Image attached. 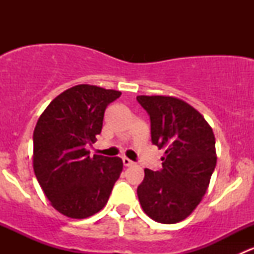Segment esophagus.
Returning a JSON list of instances; mask_svg holds the SVG:
<instances>
[{"mask_svg":"<svg viewBox=\"0 0 254 254\" xmlns=\"http://www.w3.org/2000/svg\"><path fill=\"white\" fill-rule=\"evenodd\" d=\"M123 163H124L125 167H130V166H134L135 163L131 160H129L127 157H123Z\"/></svg>","mask_w":254,"mask_h":254,"instance_id":"esophagus-1","label":"esophagus"}]
</instances>
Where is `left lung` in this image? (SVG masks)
Segmentation results:
<instances>
[{
  "label": "left lung",
  "mask_w": 254,
  "mask_h": 254,
  "mask_svg": "<svg viewBox=\"0 0 254 254\" xmlns=\"http://www.w3.org/2000/svg\"><path fill=\"white\" fill-rule=\"evenodd\" d=\"M150 115L151 140L165 150L162 170L146 168L137 196L146 215L176 224L193 212L206 193L216 166L215 136L203 115L170 96H137Z\"/></svg>",
  "instance_id": "1"
}]
</instances>
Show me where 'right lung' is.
<instances>
[{
	"mask_svg": "<svg viewBox=\"0 0 254 254\" xmlns=\"http://www.w3.org/2000/svg\"><path fill=\"white\" fill-rule=\"evenodd\" d=\"M122 92L91 84L66 89L40 115L33 134V168L50 204L71 219L102 210L123 171L119 157L94 155L87 146L101 134L109 103Z\"/></svg>",
	"mask_w": 254,
	"mask_h": 254,
	"instance_id": "right-lung-1",
	"label": "right lung"
}]
</instances>
